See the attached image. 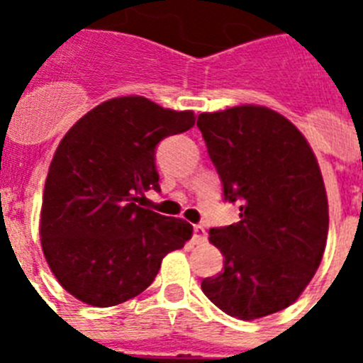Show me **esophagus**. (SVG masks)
Returning a JSON list of instances; mask_svg holds the SVG:
<instances>
[{"instance_id": "1", "label": "esophagus", "mask_w": 363, "mask_h": 363, "mask_svg": "<svg viewBox=\"0 0 363 363\" xmlns=\"http://www.w3.org/2000/svg\"><path fill=\"white\" fill-rule=\"evenodd\" d=\"M205 238H207V233H205L203 225L192 227V240H194V243H203Z\"/></svg>"}]
</instances>
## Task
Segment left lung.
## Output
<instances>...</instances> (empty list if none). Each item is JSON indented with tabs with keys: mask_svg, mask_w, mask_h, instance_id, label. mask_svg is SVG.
I'll use <instances>...</instances> for the list:
<instances>
[{
	"mask_svg": "<svg viewBox=\"0 0 363 363\" xmlns=\"http://www.w3.org/2000/svg\"><path fill=\"white\" fill-rule=\"evenodd\" d=\"M223 196L240 221L213 227L223 271L201 291L223 313L256 320L289 307L322 262L329 209L322 172L303 134L278 112L240 105L198 116Z\"/></svg>",
	"mask_w": 363,
	"mask_h": 363,
	"instance_id": "obj_1",
	"label": "left lung"
}]
</instances>
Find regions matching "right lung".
<instances>
[{
    "instance_id": "1",
    "label": "right lung",
    "mask_w": 363,
    "mask_h": 363,
    "mask_svg": "<svg viewBox=\"0 0 363 363\" xmlns=\"http://www.w3.org/2000/svg\"><path fill=\"white\" fill-rule=\"evenodd\" d=\"M194 120L192 111L123 96L63 136L45 182L40 236L50 271L72 296L94 307L123 303L152 284L163 256L191 240V223L136 201L160 191L156 145Z\"/></svg>"
}]
</instances>
